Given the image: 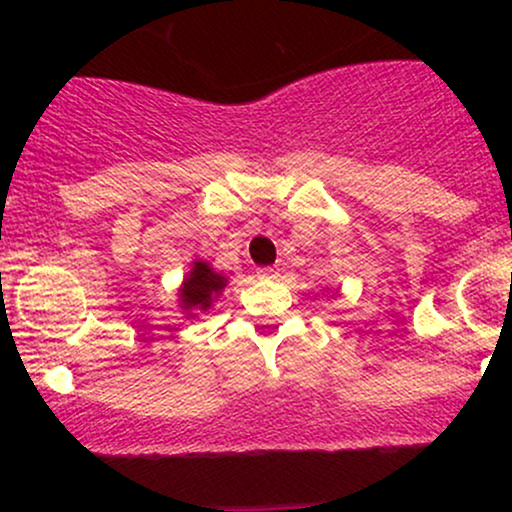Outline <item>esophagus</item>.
Here are the masks:
<instances>
[{"mask_svg": "<svg viewBox=\"0 0 512 512\" xmlns=\"http://www.w3.org/2000/svg\"><path fill=\"white\" fill-rule=\"evenodd\" d=\"M260 276H262V279H276V276H279V269L264 267V269H260Z\"/></svg>", "mask_w": 512, "mask_h": 512, "instance_id": "1", "label": "esophagus"}]
</instances>
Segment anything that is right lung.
<instances>
[{
  "instance_id": "right-lung-1",
  "label": "right lung",
  "mask_w": 512,
  "mask_h": 512,
  "mask_svg": "<svg viewBox=\"0 0 512 512\" xmlns=\"http://www.w3.org/2000/svg\"><path fill=\"white\" fill-rule=\"evenodd\" d=\"M226 286V276L216 272L207 260H195L190 264V272L182 279L178 289V305L182 315L187 320H195L199 313H207L214 301H219Z\"/></svg>"
}]
</instances>
